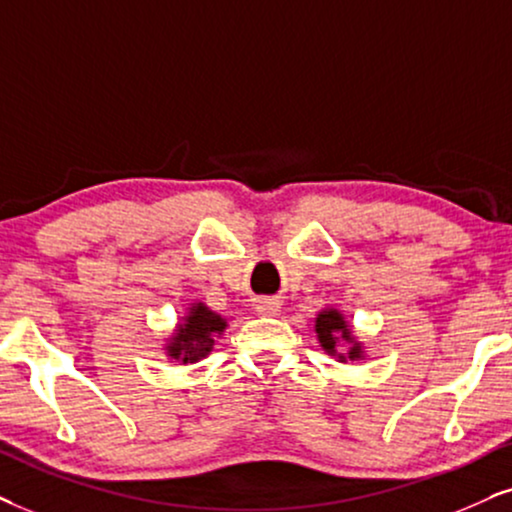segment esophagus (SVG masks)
Returning a JSON list of instances; mask_svg holds the SVG:
<instances>
[{
  "label": "esophagus",
  "instance_id": "1",
  "mask_svg": "<svg viewBox=\"0 0 512 512\" xmlns=\"http://www.w3.org/2000/svg\"><path fill=\"white\" fill-rule=\"evenodd\" d=\"M255 309L257 314L262 316H278V312H281V302H278L276 297H262V300H257Z\"/></svg>",
  "mask_w": 512,
  "mask_h": 512
}]
</instances>
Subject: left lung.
I'll return each instance as SVG.
<instances>
[{
	"instance_id": "8db88e82",
	"label": "left lung",
	"mask_w": 512,
	"mask_h": 512,
	"mask_svg": "<svg viewBox=\"0 0 512 512\" xmlns=\"http://www.w3.org/2000/svg\"><path fill=\"white\" fill-rule=\"evenodd\" d=\"M314 331H316V338H319L321 347L326 349L331 357H338V361H357L364 357V347H361V342L354 340L352 335V328H349V323L345 316H342L338 309H323L316 316V323H314ZM340 344H345L348 347L347 355H340L337 352V347Z\"/></svg>"
}]
</instances>
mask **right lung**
Here are the masks:
<instances>
[{
  "label": "right lung",
  "mask_w": 512,
  "mask_h": 512,
  "mask_svg": "<svg viewBox=\"0 0 512 512\" xmlns=\"http://www.w3.org/2000/svg\"><path fill=\"white\" fill-rule=\"evenodd\" d=\"M226 319H222L203 302L189 307L184 321L174 328V335L167 340V357L177 359L181 364H196L205 359L215 347V340L224 333Z\"/></svg>",
  "instance_id": "1"
}]
</instances>
